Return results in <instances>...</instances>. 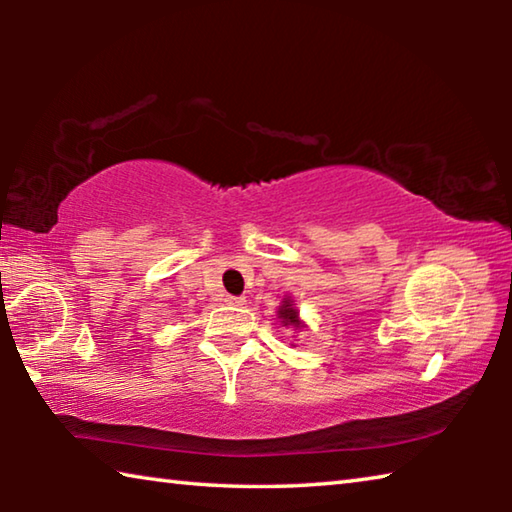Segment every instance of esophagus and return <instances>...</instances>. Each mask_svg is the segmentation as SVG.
I'll return each instance as SVG.
<instances>
[{
	"label": "esophagus",
	"instance_id": "obj_1",
	"mask_svg": "<svg viewBox=\"0 0 512 512\" xmlns=\"http://www.w3.org/2000/svg\"><path fill=\"white\" fill-rule=\"evenodd\" d=\"M225 302H228V305H232V307H244V305H246V298L228 296V298H225Z\"/></svg>",
	"mask_w": 512,
	"mask_h": 512
}]
</instances>
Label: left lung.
<instances>
[{"instance_id": "obj_1", "label": "left lung", "mask_w": 512, "mask_h": 512, "mask_svg": "<svg viewBox=\"0 0 512 512\" xmlns=\"http://www.w3.org/2000/svg\"><path fill=\"white\" fill-rule=\"evenodd\" d=\"M277 318H280L282 325H289V327H296V329L302 327L300 318H298V309L293 307V300L291 298H284L282 300L280 309H277Z\"/></svg>"}]
</instances>
